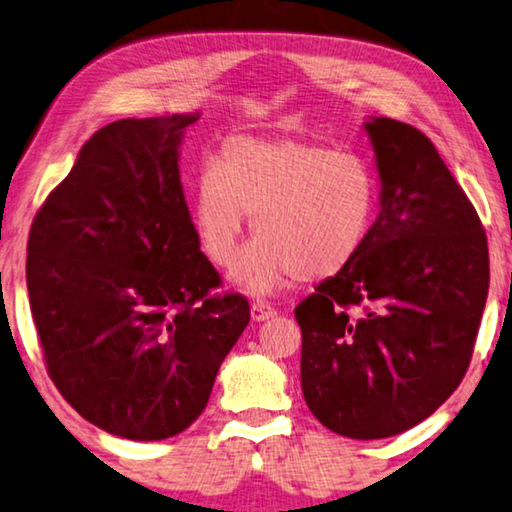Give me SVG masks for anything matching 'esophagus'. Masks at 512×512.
<instances>
[{"label":"esophagus","mask_w":512,"mask_h":512,"mask_svg":"<svg viewBox=\"0 0 512 512\" xmlns=\"http://www.w3.org/2000/svg\"><path fill=\"white\" fill-rule=\"evenodd\" d=\"M274 315H276V308L263 299H256L254 304H251V317H254V322H265Z\"/></svg>","instance_id":"obj_1"}]
</instances>
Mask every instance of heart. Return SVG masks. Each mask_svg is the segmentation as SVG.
Instances as JSON below:
<instances>
[{"mask_svg": "<svg viewBox=\"0 0 512 512\" xmlns=\"http://www.w3.org/2000/svg\"><path fill=\"white\" fill-rule=\"evenodd\" d=\"M379 181L365 156L295 136H231L201 167L192 217L201 247L229 267L247 215L256 240L233 272L267 295L290 281L338 274L372 229Z\"/></svg>", "mask_w": 512, "mask_h": 512, "instance_id": "1", "label": "heart"}]
</instances>
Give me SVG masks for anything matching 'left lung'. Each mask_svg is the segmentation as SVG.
<instances>
[{
    "label": "left lung",
    "mask_w": 512,
    "mask_h": 512,
    "mask_svg": "<svg viewBox=\"0 0 512 512\" xmlns=\"http://www.w3.org/2000/svg\"><path fill=\"white\" fill-rule=\"evenodd\" d=\"M381 213L354 261L295 308L301 390L326 429L390 438L451 397L488 299V238L433 142L410 124H365Z\"/></svg>",
    "instance_id": "1"
}]
</instances>
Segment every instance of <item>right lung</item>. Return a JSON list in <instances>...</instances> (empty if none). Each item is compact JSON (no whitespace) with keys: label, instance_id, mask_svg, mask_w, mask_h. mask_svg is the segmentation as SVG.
<instances>
[{"label":"right lung","instance_id":"1","mask_svg":"<svg viewBox=\"0 0 512 512\" xmlns=\"http://www.w3.org/2000/svg\"><path fill=\"white\" fill-rule=\"evenodd\" d=\"M197 115L92 133L33 217L27 288L49 379L90 424L163 440L197 420L249 324L199 249L179 179Z\"/></svg>","mask_w":512,"mask_h":512}]
</instances>
